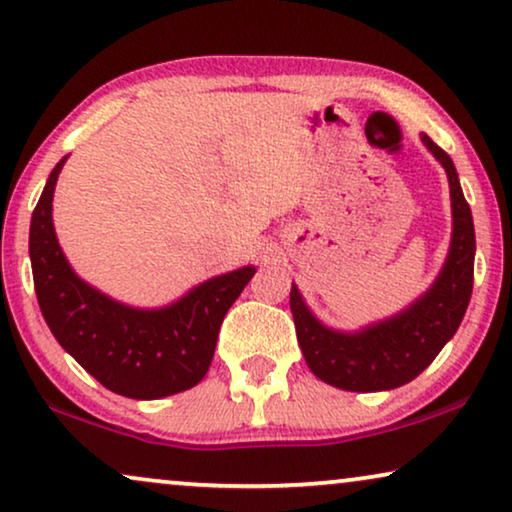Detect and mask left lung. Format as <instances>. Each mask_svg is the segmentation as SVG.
<instances>
[{
  "label": "left lung",
  "mask_w": 512,
  "mask_h": 512,
  "mask_svg": "<svg viewBox=\"0 0 512 512\" xmlns=\"http://www.w3.org/2000/svg\"><path fill=\"white\" fill-rule=\"evenodd\" d=\"M429 151L443 163L452 195V247L436 284L410 310L398 317L347 335L328 331L307 310L296 286L291 289V312L298 345L307 366L319 380L347 391H387L422 373L436 359L445 342L457 333L473 293L475 230L471 207L461 193L452 158L422 137Z\"/></svg>",
  "instance_id": "obj_1"
}]
</instances>
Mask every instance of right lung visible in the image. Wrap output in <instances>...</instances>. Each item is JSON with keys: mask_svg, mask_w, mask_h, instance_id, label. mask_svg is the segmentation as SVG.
Returning a JSON list of instances; mask_svg holds the SVG:
<instances>
[{"mask_svg": "<svg viewBox=\"0 0 512 512\" xmlns=\"http://www.w3.org/2000/svg\"><path fill=\"white\" fill-rule=\"evenodd\" d=\"M65 160L53 167L30 223L34 291L48 328L114 394L153 401L195 387L212 363L223 317L256 270L209 279L165 310H132L102 296L74 275L53 230L51 202Z\"/></svg>", "mask_w": 512, "mask_h": 512, "instance_id": "1", "label": "right lung"}]
</instances>
